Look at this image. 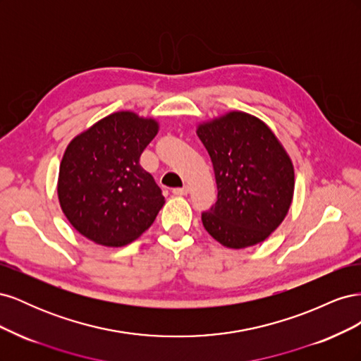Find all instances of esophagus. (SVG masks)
I'll return each mask as SVG.
<instances>
[{
	"instance_id": "1",
	"label": "esophagus",
	"mask_w": 361,
	"mask_h": 361,
	"mask_svg": "<svg viewBox=\"0 0 361 361\" xmlns=\"http://www.w3.org/2000/svg\"><path fill=\"white\" fill-rule=\"evenodd\" d=\"M188 192H190V188L187 187V185H185V187H182V188H173L174 195H187Z\"/></svg>"
}]
</instances>
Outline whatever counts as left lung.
<instances>
[{"instance_id":"8db88e82","label":"left lung","mask_w":361,"mask_h":361,"mask_svg":"<svg viewBox=\"0 0 361 361\" xmlns=\"http://www.w3.org/2000/svg\"><path fill=\"white\" fill-rule=\"evenodd\" d=\"M197 135L218 190L215 204L202 214L207 233L236 250L265 241L293 197V166L285 147L260 118L243 111L199 125Z\"/></svg>"}]
</instances>
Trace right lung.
Here are the masks:
<instances>
[{"label": "right lung", "instance_id": "obj_1", "mask_svg": "<svg viewBox=\"0 0 361 361\" xmlns=\"http://www.w3.org/2000/svg\"><path fill=\"white\" fill-rule=\"evenodd\" d=\"M154 118L130 111L104 117L64 152L59 200L69 223L90 241L122 247L155 221L166 203L140 157L158 134Z\"/></svg>", "mask_w": 361, "mask_h": 361}]
</instances>
